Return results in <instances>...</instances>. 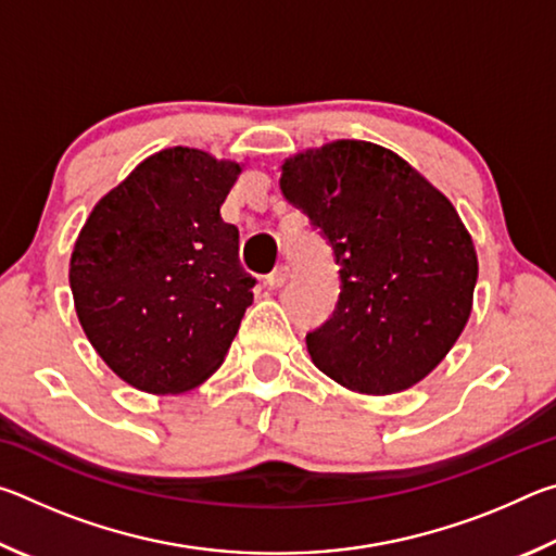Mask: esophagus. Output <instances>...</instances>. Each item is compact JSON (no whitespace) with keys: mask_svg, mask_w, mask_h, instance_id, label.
Here are the masks:
<instances>
[{"mask_svg":"<svg viewBox=\"0 0 556 556\" xmlns=\"http://www.w3.org/2000/svg\"><path fill=\"white\" fill-rule=\"evenodd\" d=\"M287 279H289V267H287V265H279V267L267 277V285H269V289H279V287H285Z\"/></svg>","mask_w":556,"mask_h":556,"instance_id":"obj_1","label":"esophagus"}]
</instances>
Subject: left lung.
<instances>
[{
  "instance_id": "left-lung-1",
  "label": "left lung",
  "mask_w": 556,
  "mask_h": 556,
  "mask_svg": "<svg viewBox=\"0 0 556 556\" xmlns=\"http://www.w3.org/2000/svg\"><path fill=\"white\" fill-rule=\"evenodd\" d=\"M279 188L321 230L341 275L333 316L306 333L316 368L365 394L425 380L464 331L478 279L451 201L390 149L357 139L287 159Z\"/></svg>"
}]
</instances>
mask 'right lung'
<instances>
[{"label":"right lung","instance_id":"right-lung-1","mask_svg":"<svg viewBox=\"0 0 556 556\" xmlns=\"http://www.w3.org/2000/svg\"><path fill=\"white\" fill-rule=\"evenodd\" d=\"M240 164L174 147L144 159L92 208L71 291L98 355L131 388L193 390L220 368L257 279L220 218Z\"/></svg>","mask_w":556,"mask_h":556}]
</instances>
